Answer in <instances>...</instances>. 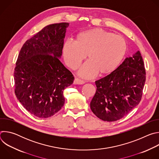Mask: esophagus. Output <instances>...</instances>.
I'll use <instances>...</instances> for the list:
<instances>
[{
    "instance_id": "obj_1",
    "label": "esophagus",
    "mask_w": 159,
    "mask_h": 159,
    "mask_svg": "<svg viewBox=\"0 0 159 159\" xmlns=\"http://www.w3.org/2000/svg\"><path fill=\"white\" fill-rule=\"evenodd\" d=\"M85 84V82L83 80H81L79 78H75L74 80V84Z\"/></svg>"
}]
</instances>
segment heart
<instances>
[{
    "mask_svg": "<svg viewBox=\"0 0 159 159\" xmlns=\"http://www.w3.org/2000/svg\"><path fill=\"white\" fill-rule=\"evenodd\" d=\"M126 50V41L121 36L92 29L78 33L74 42L66 41L61 52L65 64L72 70L77 69L87 55L89 61L80 67L78 74L90 79L97 74L105 76L112 73L121 63Z\"/></svg>",
    "mask_w": 159,
    "mask_h": 159,
    "instance_id": "b5f03b06",
    "label": "heart"
}]
</instances>
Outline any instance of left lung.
<instances>
[{
	"label": "left lung",
	"instance_id": "1",
	"mask_svg": "<svg viewBox=\"0 0 159 159\" xmlns=\"http://www.w3.org/2000/svg\"><path fill=\"white\" fill-rule=\"evenodd\" d=\"M139 51L112 73L95 82L97 89L90 106L94 114L105 121H115L127 115L141 101L146 80Z\"/></svg>",
	"mask_w": 159,
	"mask_h": 159
}]
</instances>
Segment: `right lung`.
Instances as JSON below:
<instances>
[{"instance_id": "obj_1", "label": "right lung", "mask_w": 159, "mask_h": 159, "mask_svg": "<svg viewBox=\"0 0 159 159\" xmlns=\"http://www.w3.org/2000/svg\"><path fill=\"white\" fill-rule=\"evenodd\" d=\"M68 22L45 26L21 48L14 69L15 94L33 115L47 118L65 103L63 90L74 77L60 61Z\"/></svg>"}]
</instances>
